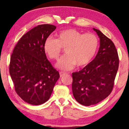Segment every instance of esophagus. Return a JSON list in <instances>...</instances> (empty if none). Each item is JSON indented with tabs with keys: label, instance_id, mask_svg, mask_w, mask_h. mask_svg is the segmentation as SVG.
Returning <instances> with one entry per match:
<instances>
[{
	"label": "esophagus",
	"instance_id": "obj_1",
	"mask_svg": "<svg viewBox=\"0 0 129 129\" xmlns=\"http://www.w3.org/2000/svg\"><path fill=\"white\" fill-rule=\"evenodd\" d=\"M65 75H66V73L62 72H60V77H62L63 76H64Z\"/></svg>",
	"mask_w": 129,
	"mask_h": 129
}]
</instances>
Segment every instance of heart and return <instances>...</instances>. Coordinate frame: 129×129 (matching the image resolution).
Wrapping results in <instances>:
<instances>
[{
  "label": "heart",
  "mask_w": 129,
  "mask_h": 129,
  "mask_svg": "<svg viewBox=\"0 0 129 129\" xmlns=\"http://www.w3.org/2000/svg\"><path fill=\"white\" fill-rule=\"evenodd\" d=\"M99 41L95 35L82 34L72 28L63 30L57 35V39L48 38L44 43V50L52 60H58L62 48L65 53L56 67L64 71L73 69L77 65L84 67L88 64L97 51Z\"/></svg>",
  "instance_id": "heart-1"
}]
</instances>
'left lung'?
Masks as SVG:
<instances>
[{
    "label": "left lung",
    "mask_w": 129,
    "mask_h": 129,
    "mask_svg": "<svg viewBox=\"0 0 129 129\" xmlns=\"http://www.w3.org/2000/svg\"><path fill=\"white\" fill-rule=\"evenodd\" d=\"M93 30L100 38L99 52L86 66L72 73L73 96L84 106L97 104L110 94L119 66L114 43L100 30Z\"/></svg>",
    "instance_id": "8db88e82"
}]
</instances>
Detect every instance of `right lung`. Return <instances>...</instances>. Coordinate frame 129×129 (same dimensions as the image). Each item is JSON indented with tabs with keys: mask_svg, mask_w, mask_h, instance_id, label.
Segmentation results:
<instances>
[{
	"mask_svg": "<svg viewBox=\"0 0 129 129\" xmlns=\"http://www.w3.org/2000/svg\"><path fill=\"white\" fill-rule=\"evenodd\" d=\"M56 28L39 25L21 37L11 54L10 74L16 92L27 103L39 105L51 97L60 77L44 50V43Z\"/></svg>",
	"mask_w": 129,
	"mask_h": 129,
	"instance_id": "right-lung-1",
	"label": "right lung"
}]
</instances>
